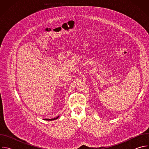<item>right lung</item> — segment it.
<instances>
[{"label":"right lung","instance_id":"add662e5","mask_svg":"<svg viewBox=\"0 0 149 149\" xmlns=\"http://www.w3.org/2000/svg\"><path fill=\"white\" fill-rule=\"evenodd\" d=\"M59 117V116H58L57 117H56V118H51V119H48V118H45V119H44V120H47V121H52V120H56V119H58V118Z\"/></svg>","mask_w":149,"mask_h":149}]
</instances>
